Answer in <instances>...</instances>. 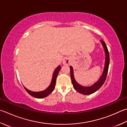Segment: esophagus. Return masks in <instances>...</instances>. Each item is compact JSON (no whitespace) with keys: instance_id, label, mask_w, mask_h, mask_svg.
Masks as SVG:
<instances>
[{"instance_id":"1","label":"esophagus","mask_w":127,"mask_h":127,"mask_svg":"<svg viewBox=\"0 0 127 127\" xmlns=\"http://www.w3.org/2000/svg\"><path fill=\"white\" fill-rule=\"evenodd\" d=\"M70 63V59L68 58H65L63 59V64H68L69 63Z\"/></svg>"}]
</instances>
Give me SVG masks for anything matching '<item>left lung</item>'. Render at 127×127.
<instances>
[{"mask_svg":"<svg viewBox=\"0 0 127 127\" xmlns=\"http://www.w3.org/2000/svg\"><path fill=\"white\" fill-rule=\"evenodd\" d=\"M101 42L102 43V45L104 49L105 52V67L104 69V71L103 73V74L101 76V77L98 81L95 83V84H93V86L89 87H85L80 86L79 84H78L74 79L73 75V70L71 66H70V77L71 79V82H72L73 86L74 88L75 89L76 91H77L79 93L84 94V95H89L92 93H94L96 91L100 88L103 86L104 83L105 82L106 78H107V76L108 74V68H109V52H108V48L107 47L105 43L103 40H101Z\"/></svg>","mask_w":127,"mask_h":127,"instance_id":"left-lung-1","label":"left lung"}]
</instances>
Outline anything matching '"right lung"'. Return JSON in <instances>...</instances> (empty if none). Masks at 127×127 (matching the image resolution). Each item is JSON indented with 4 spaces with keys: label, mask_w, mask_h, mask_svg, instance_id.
I'll return each mask as SVG.
<instances>
[{
    "label": "right lung",
    "mask_w": 127,
    "mask_h": 127,
    "mask_svg": "<svg viewBox=\"0 0 127 127\" xmlns=\"http://www.w3.org/2000/svg\"><path fill=\"white\" fill-rule=\"evenodd\" d=\"M61 65H59L56 69H55L53 75L51 84H50L49 87H48L47 89H46L45 91L39 92H32L31 91H29V90L27 89L26 88H25L24 87L25 91H26L28 93L30 94V95H32V96H33V97H35L36 98H43L47 96L54 91V89L55 88V86H56V83L57 75L58 74V73L60 69H61Z\"/></svg>",
    "instance_id": "add662e5"
}]
</instances>
